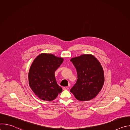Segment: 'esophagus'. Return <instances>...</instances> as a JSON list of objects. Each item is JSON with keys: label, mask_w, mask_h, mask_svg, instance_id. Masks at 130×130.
<instances>
[{"label": "esophagus", "mask_w": 130, "mask_h": 130, "mask_svg": "<svg viewBox=\"0 0 130 130\" xmlns=\"http://www.w3.org/2000/svg\"><path fill=\"white\" fill-rule=\"evenodd\" d=\"M69 89V87L68 86H65L63 87V90H68Z\"/></svg>", "instance_id": "esophagus-1"}]
</instances>
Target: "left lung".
<instances>
[{"label": "left lung", "instance_id": "8db88e82", "mask_svg": "<svg viewBox=\"0 0 130 130\" xmlns=\"http://www.w3.org/2000/svg\"><path fill=\"white\" fill-rule=\"evenodd\" d=\"M78 75L76 83L70 89L75 98L86 101L95 98L101 90L104 82V71L99 61L91 54H83L72 58Z\"/></svg>", "mask_w": 130, "mask_h": 130}]
</instances>
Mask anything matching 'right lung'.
I'll list each match as a JSON object with an SVG mask.
<instances>
[{"label": "right lung", "instance_id": "add662e5", "mask_svg": "<svg viewBox=\"0 0 130 130\" xmlns=\"http://www.w3.org/2000/svg\"><path fill=\"white\" fill-rule=\"evenodd\" d=\"M63 62V58L47 53L39 55L33 61L29 72V84L40 99L51 101L62 91L54 72Z\"/></svg>", "mask_w": 130, "mask_h": 130}]
</instances>
